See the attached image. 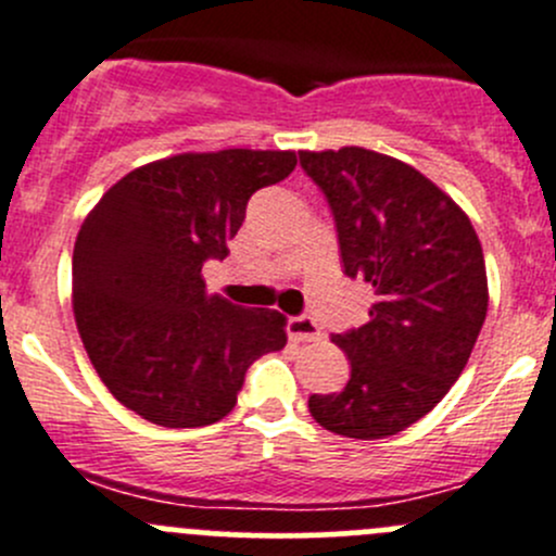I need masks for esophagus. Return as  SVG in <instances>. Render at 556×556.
<instances>
[{
    "mask_svg": "<svg viewBox=\"0 0 556 556\" xmlns=\"http://www.w3.org/2000/svg\"><path fill=\"white\" fill-rule=\"evenodd\" d=\"M288 331H290V337L299 339V342H317V339H323L320 326H317V323L306 315L293 317V320L288 323Z\"/></svg>",
    "mask_w": 556,
    "mask_h": 556,
    "instance_id": "esophagus-1",
    "label": "esophagus"
}]
</instances>
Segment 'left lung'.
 <instances>
[{"mask_svg": "<svg viewBox=\"0 0 556 556\" xmlns=\"http://www.w3.org/2000/svg\"><path fill=\"white\" fill-rule=\"evenodd\" d=\"M299 157L331 206L344 274L377 295L369 323L331 337L348 386L312 393L309 413L333 434L391 438L448 393L476 348L489 306L481 241L413 165L361 147Z\"/></svg>", "mask_w": 556, "mask_h": 556, "instance_id": "left-lung-1", "label": "left lung"}]
</instances>
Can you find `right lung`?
Wrapping results in <instances>:
<instances>
[{
  "label": "right lung",
  "mask_w": 556,
  "mask_h": 556,
  "mask_svg": "<svg viewBox=\"0 0 556 556\" xmlns=\"http://www.w3.org/2000/svg\"><path fill=\"white\" fill-rule=\"evenodd\" d=\"M293 152L176 154L129 170L84 219L73 250V312L108 391L168 429L217 424L244 375L288 342L277 309L208 295L261 187L288 179Z\"/></svg>",
  "instance_id": "1"
}]
</instances>
